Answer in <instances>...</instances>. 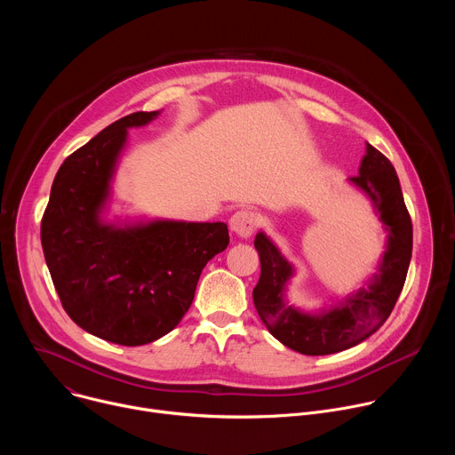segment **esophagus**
Listing matches in <instances>:
<instances>
[{
    "label": "esophagus",
    "instance_id": "obj_1",
    "mask_svg": "<svg viewBox=\"0 0 455 455\" xmlns=\"http://www.w3.org/2000/svg\"><path fill=\"white\" fill-rule=\"evenodd\" d=\"M230 230L239 237H250L255 228V216L250 211H237L230 221Z\"/></svg>",
    "mask_w": 455,
    "mask_h": 455
}]
</instances>
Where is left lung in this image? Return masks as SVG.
Masks as SVG:
<instances>
[{
    "mask_svg": "<svg viewBox=\"0 0 455 455\" xmlns=\"http://www.w3.org/2000/svg\"><path fill=\"white\" fill-rule=\"evenodd\" d=\"M347 181L369 200L387 232L376 274L356 291L315 309L295 306L288 300L295 267L263 230L257 232L253 241L261 259V277L251 293L253 306L281 344L309 356L349 349L376 333L403 290L412 257V221L393 164L365 144L358 176Z\"/></svg>",
    "mask_w": 455,
    "mask_h": 455,
    "instance_id": "1",
    "label": "left lung"
}]
</instances>
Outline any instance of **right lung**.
Segmentation results:
<instances>
[{
	"instance_id": "1",
	"label": "right lung",
	"mask_w": 455,
	"mask_h": 455,
	"mask_svg": "<svg viewBox=\"0 0 455 455\" xmlns=\"http://www.w3.org/2000/svg\"><path fill=\"white\" fill-rule=\"evenodd\" d=\"M160 113L127 115L64 160L41 221L64 311L84 331L120 346H144L172 331L202 270L230 241L225 223L106 218L127 132Z\"/></svg>"
}]
</instances>
